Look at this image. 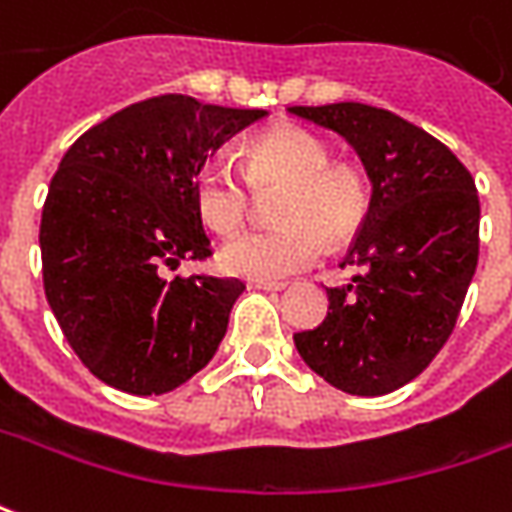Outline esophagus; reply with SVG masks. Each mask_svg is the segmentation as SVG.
I'll list each match as a JSON object with an SVG mask.
<instances>
[{
  "mask_svg": "<svg viewBox=\"0 0 512 512\" xmlns=\"http://www.w3.org/2000/svg\"><path fill=\"white\" fill-rule=\"evenodd\" d=\"M249 288L255 291H282L285 282H271V280H249Z\"/></svg>",
  "mask_w": 512,
  "mask_h": 512,
  "instance_id": "obj_1",
  "label": "esophagus"
}]
</instances>
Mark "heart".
<instances>
[{
    "mask_svg": "<svg viewBox=\"0 0 512 512\" xmlns=\"http://www.w3.org/2000/svg\"><path fill=\"white\" fill-rule=\"evenodd\" d=\"M255 188L282 185L271 230L241 232L221 249V266L249 280H280L310 266L327 244L349 241L366 219L371 185L352 163H332V149L302 127H274L246 146V174L230 157H210L196 171V207L216 232L244 224Z\"/></svg>",
    "mask_w": 512,
    "mask_h": 512,
    "instance_id": "obj_1",
    "label": "heart"
}]
</instances>
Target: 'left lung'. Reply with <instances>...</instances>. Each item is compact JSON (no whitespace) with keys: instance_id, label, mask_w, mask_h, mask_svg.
Segmentation results:
<instances>
[{"instance_id":"left-lung-1","label":"left lung","mask_w":512,"mask_h":512,"mask_svg":"<svg viewBox=\"0 0 512 512\" xmlns=\"http://www.w3.org/2000/svg\"><path fill=\"white\" fill-rule=\"evenodd\" d=\"M288 113L343 135L371 180L366 219L341 263L357 274L327 288V318L293 343L338 391L391 393L455 330L480 257L477 185L438 138L391 110L338 102Z\"/></svg>"}]
</instances>
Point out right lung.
<instances>
[{
	"instance_id": "add662e5",
	"label": "right lung",
	"mask_w": 512,
	"mask_h": 512,
	"mask_svg": "<svg viewBox=\"0 0 512 512\" xmlns=\"http://www.w3.org/2000/svg\"><path fill=\"white\" fill-rule=\"evenodd\" d=\"M266 110L166 94L135 102L71 144L41 213L44 291L94 377L135 396L169 393L210 363L241 280L166 277L213 255L196 171Z\"/></svg>"
}]
</instances>
